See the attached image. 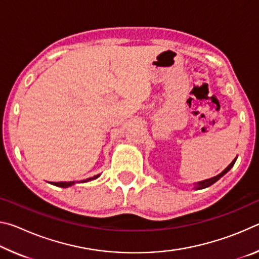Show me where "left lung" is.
<instances>
[{"mask_svg":"<svg viewBox=\"0 0 259 259\" xmlns=\"http://www.w3.org/2000/svg\"><path fill=\"white\" fill-rule=\"evenodd\" d=\"M235 161H236V157H235V159H234L233 161L231 162V164H229V166H227V168H226L225 170H223V171H222L221 174H219V175H217V176H214V177H212V178H209V179H205V181H202V182L195 183V184H194V188H195V190H202V188L209 187L210 185H212L213 183H216V182L218 181V179H221L223 176H224V175H225L226 172L230 171L232 166L234 165Z\"/></svg>","mask_w":259,"mask_h":259,"instance_id":"8db88e82","label":"left lung"}]
</instances>
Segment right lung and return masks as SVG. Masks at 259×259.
<instances>
[{
	"label": "right lung",
	"instance_id": "right-lung-1",
	"mask_svg": "<svg viewBox=\"0 0 259 259\" xmlns=\"http://www.w3.org/2000/svg\"><path fill=\"white\" fill-rule=\"evenodd\" d=\"M99 176H100V175H96V176H94V177L88 178V179H84V181H81V182L83 183V182L94 181V179L98 178ZM74 184H75V182H60V183H52V185H56V186H59V187H64V188H66V187H68V186H72V185H74Z\"/></svg>",
	"mask_w": 259,
	"mask_h": 259
}]
</instances>
